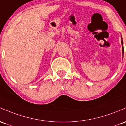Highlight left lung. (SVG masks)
I'll use <instances>...</instances> for the list:
<instances>
[{
  "mask_svg": "<svg viewBox=\"0 0 126 126\" xmlns=\"http://www.w3.org/2000/svg\"><path fill=\"white\" fill-rule=\"evenodd\" d=\"M121 44H122V45H123V41H122V40H121ZM122 52H123H123H124L123 47H122Z\"/></svg>",
  "mask_w": 126,
  "mask_h": 126,
  "instance_id": "8db88e82",
  "label": "left lung"
}]
</instances>
